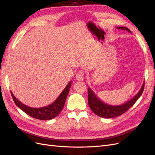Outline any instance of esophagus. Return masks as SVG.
Masks as SVG:
<instances>
[{
    "instance_id": "1",
    "label": "esophagus",
    "mask_w": 155,
    "mask_h": 155,
    "mask_svg": "<svg viewBox=\"0 0 155 155\" xmlns=\"http://www.w3.org/2000/svg\"><path fill=\"white\" fill-rule=\"evenodd\" d=\"M76 78L78 81H83L84 79V71L83 70H80L77 72L76 75Z\"/></svg>"
}]
</instances>
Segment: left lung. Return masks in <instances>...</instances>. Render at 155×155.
<instances>
[{
  "mask_svg": "<svg viewBox=\"0 0 155 155\" xmlns=\"http://www.w3.org/2000/svg\"><path fill=\"white\" fill-rule=\"evenodd\" d=\"M117 29L126 30L130 33H132L127 28L121 26L116 27ZM144 89V82L140 88L138 92L136 94L132 99H130L129 101H127L123 104L119 105H111L107 104L104 101H102L99 97H98L92 89L88 88V105L90 107L91 110L94 112V113L97 116H100L104 118H116L119 116H121L129 110L137 101L139 97L142 94Z\"/></svg>",
  "mask_w": 155,
  "mask_h": 155,
  "instance_id": "1",
  "label": "left lung"
}]
</instances>
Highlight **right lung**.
I'll use <instances>...</instances> for the list:
<instances>
[{"mask_svg": "<svg viewBox=\"0 0 155 155\" xmlns=\"http://www.w3.org/2000/svg\"><path fill=\"white\" fill-rule=\"evenodd\" d=\"M72 81H70L68 85L64 88L62 92L60 94V95L56 99L52 104L50 105L40 107V108H34L26 106L22 104V102L18 101L15 96L13 95V94L12 91L11 94L12 96L13 100L15 102V105L20 109L24 111L26 114L38 120H49L54 118L55 117L59 115V114L62 110L63 108L64 105L65 101L68 94L69 90L71 87Z\"/></svg>", "mask_w": 155, "mask_h": 155, "instance_id": "right-lung-1", "label": "right lung"}]
</instances>
